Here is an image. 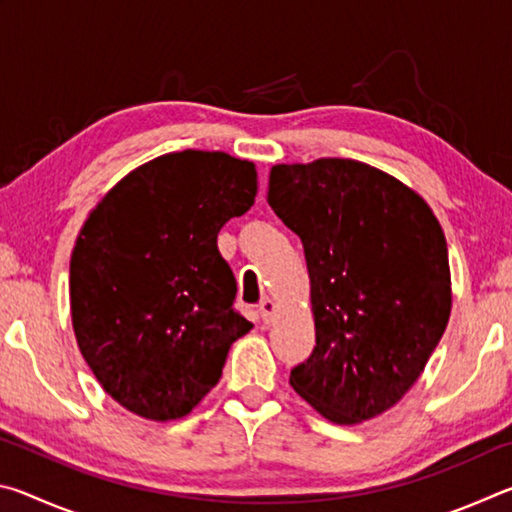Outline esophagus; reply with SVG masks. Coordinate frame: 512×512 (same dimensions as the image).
Listing matches in <instances>:
<instances>
[{
  "instance_id": "obj_1",
  "label": "esophagus",
  "mask_w": 512,
  "mask_h": 512,
  "mask_svg": "<svg viewBox=\"0 0 512 512\" xmlns=\"http://www.w3.org/2000/svg\"><path fill=\"white\" fill-rule=\"evenodd\" d=\"M259 316H262L264 323H271L275 316V302L271 298H264L259 302Z\"/></svg>"
}]
</instances>
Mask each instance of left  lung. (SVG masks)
<instances>
[{
  "label": "left lung",
  "mask_w": 512,
  "mask_h": 512,
  "mask_svg": "<svg viewBox=\"0 0 512 512\" xmlns=\"http://www.w3.org/2000/svg\"><path fill=\"white\" fill-rule=\"evenodd\" d=\"M268 205L305 248L316 348L291 370L336 424L391 409L418 381L452 309L447 241L422 198L370 164H275Z\"/></svg>",
  "instance_id": "left-lung-1"
}]
</instances>
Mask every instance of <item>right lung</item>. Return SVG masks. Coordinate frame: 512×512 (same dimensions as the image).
<instances>
[{
	"label": "right lung",
	"mask_w": 512,
	"mask_h": 512,
	"mask_svg": "<svg viewBox=\"0 0 512 512\" xmlns=\"http://www.w3.org/2000/svg\"><path fill=\"white\" fill-rule=\"evenodd\" d=\"M255 194L253 162L187 149L137 167L90 212L69 262L72 325L94 377L124 409L183 418L250 332L216 237Z\"/></svg>",
	"instance_id": "1"
}]
</instances>
